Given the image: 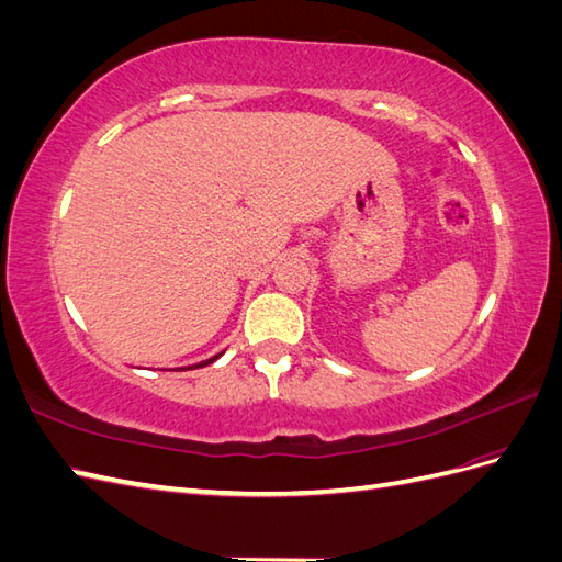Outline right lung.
Returning a JSON list of instances; mask_svg holds the SVG:
<instances>
[{"label":"right lung","instance_id":"right-lung-1","mask_svg":"<svg viewBox=\"0 0 562 562\" xmlns=\"http://www.w3.org/2000/svg\"><path fill=\"white\" fill-rule=\"evenodd\" d=\"M215 359H220V353H217V356H213V359H209V361H201V363H196V366H190V368H184V370H192V368H203V366H209V363H213Z\"/></svg>","mask_w":562,"mask_h":562}]
</instances>
